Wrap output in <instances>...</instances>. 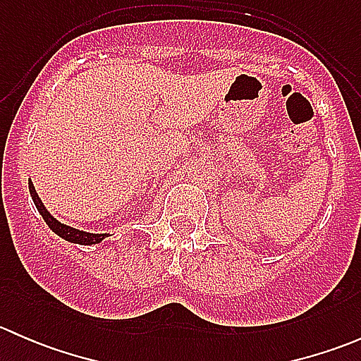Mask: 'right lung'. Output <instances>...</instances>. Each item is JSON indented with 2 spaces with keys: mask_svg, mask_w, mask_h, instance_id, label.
<instances>
[{
  "mask_svg": "<svg viewBox=\"0 0 361 361\" xmlns=\"http://www.w3.org/2000/svg\"><path fill=\"white\" fill-rule=\"evenodd\" d=\"M29 192H31V197H32V202H35L36 209L39 211V214H42L43 220L47 221V225H49V227L52 228L57 235H61L63 239H66V241L76 243V245H97V243L103 241L104 238H108L106 234H90V232H83V231H78V228L69 227V225L61 224V221H57L56 218L50 216L49 211L43 207V204H42V201H39L38 195H36V190H35V187H32L31 181H29Z\"/></svg>",
  "mask_w": 361,
  "mask_h": 361,
  "instance_id": "1",
  "label": "right lung"
}]
</instances>
